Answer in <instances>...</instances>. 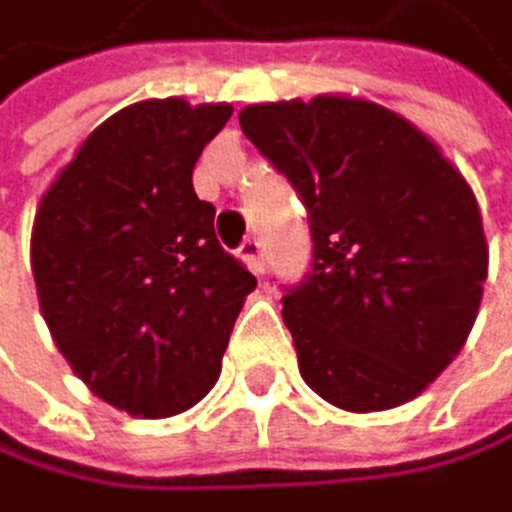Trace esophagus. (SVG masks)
Returning <instances> with one entry per match:
<instances>
[{
  "instance_id": "34e87169",
  "label": "esophagus",
  "mask_w": 512,
  "mask_h": 512,
  "mask_svg": "<svg viewBox=\"0 0 512 512\" xmlns=\"http://www.w3.org/2000/svg\"><path fill=\"white\" fill-rule=\"evenodd\" d=\"M238 258L248 264V270L254 277H264V245L258 238H245L242 248H238Z\"/></svg>"
}]
</instances>
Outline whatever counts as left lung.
<instances>
[{
    "label": "left lung",
    "mask_w": 512,
    "mask_h": 512,
    "mask_svg": "<svg viewBox=\"0 0 512 512\" xmlns=\"http://www.w3.org/2000/svg\"><path fill=\"white\" fill-rule=\"evenodd\" d=\"M238 123L309 213L312 270L283 296L302 379L357 414L417 398L481 306L488 242L472 187L373 101L251 104Z\"/></svg>",
    "instance_id": "left-lung-1"
}]
</instances>
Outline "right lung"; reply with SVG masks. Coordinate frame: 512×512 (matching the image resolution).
Returning a JSON list of instances; mask_svg holds the SVG:
<instances>
[{"mask_svg":"<svg viewBox=\"0 0 512 512\" xmlns=\"http://www.w3.org/2000/svg\"><path fill=\"white\" fill-rule=\"evenodd\" d=\"M229 117V104L181 98L123 107L37 206L31 270L53 341L101 401L136 417L181 414L213 389L258 286L194 194V165Z\"/></svg>","mask_w":512,"mask_h":512,"instance_id":"obj_1","label":"right lung"}]
</instances>
